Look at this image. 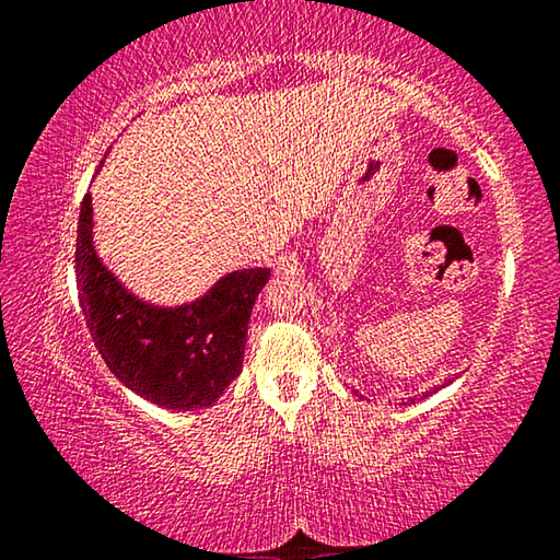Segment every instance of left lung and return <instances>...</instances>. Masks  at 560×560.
<instances>
[{"label":"left lung","mask_w":560,"mask_h":560,"mask_svg":"<svg viewBox=\"0 0 560 560\" xmlns=\"http://www.w3.org/2000/svg\"><path fill=\"white\" fill-rule=\"evenodd\" d=\"M434 390H440V387H434ZM434 390H432V393H434ZM428 395H430V393H424V397H428ZM415 400H417V397H412V400H410V402H415Z\"/></svg>","instance_id":"left-lung-1"}]
</instances>
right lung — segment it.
<instances>
[{
  "mask_svg": "<svg viewBox=\"0 0 560 560\" xmlns=\"http://www.w3.org/2000/svg\"><path fill=\"white\" fill-rule=\"evenodd\" d=\"M269 277V269L232 271L195 303L150 306L103 267L93 246L91 195L83 197L75 281L86 328L110 373L160 407L192 410L220 400L242 373L252 306Z\"/></svg>",
  "mask_w": 560,
  "mask_h": 560,
  "instance_id": "obj_1",
  "label": "right lung"
}]
</instances>
